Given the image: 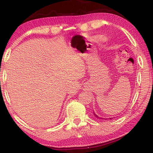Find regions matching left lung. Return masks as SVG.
<instances>
[{"instance_id": "left-lung-1", "label": "left lung", "mask_w": 153, "mask_h": 153, "mask_svg": "<svg viewBox=\"0 0 153 153\" xmlns=\"http://www.w3.org/2000/svg\"><path fill=\"white\" fill-rule=\"evenodd\" d=\"M93 114H94V116H95L96 118H101V117H99V116H98L94 112V111H93ZM111 118H109V119H111ZM101 119H103V118H101ZM103 119H105V118H103Z\"/></svg>"}]
</instances>
